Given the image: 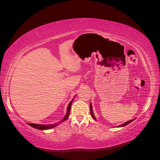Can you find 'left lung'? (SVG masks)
I'll use <instances>...</instances> for the list:
<instances>
[{
  "instance_id": "left-lung-1",
  "label": "left lung",
  "mask_w": 160,
  "mask_h": 160,
  "mask_svg": "<svg viewBox=\"0 0 160 160\" xmlns=\"http://www.w3.org/2000/svg\"><path fill=\"white\" fill-rule=\"evenodd\" d=\"M90 111H91V116H92V118H93V119H95V117H94V115H93V111H92V106H91V105H90ZM133 120H134V119L130 120V121H129V122H127L126 123H123V124H122V125H119V127H123V126H125V125H128V124H129V123H131L132 122H133Z\"/></svg>"
}]
</instances>
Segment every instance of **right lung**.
Wrapping results in <instances>:
<instances>
[{"instance_id":"add662e5","label":"right lung","mask_w":160,"mask_h":160,"mask_svg":"<svg viewBox=\"0 0 160 160\" xmlns=\"http://www.w3.org/2000/svg\"><path fill=\"white\" fill-rule=\"evenodd\" d=\"M72 101H73V99H72L71 102L69 103V104L68 105V108H67V114L65 115V117L62 119V122H64V121H65L67 118H68L69 115L70 114V110H71V103ZM28 125H29L30 126L34 128H36V129H41V130H45V129H51L52 128L55 127L57 125H40V124H35V123H27Z\"/></svg>"}]
</instances>
